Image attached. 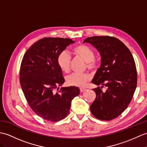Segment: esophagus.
I'll return each mask as SVG.
<instances>
[{"instance_id":"obj_1","label":"esophagus","mask_w":147,"mask_h":147,"mask_svg":"<svg viewBox=\"0 0 147 147\" xmlns=\"http://www.w3.org/2000/svg\"><path fill=\"white\" fill-rule=\"evenodd\" d=\"M80 90L81 93H83V91H84L85 90H86V89H85V88H80Z\"/></svg>"}]
</instances>
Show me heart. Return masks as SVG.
<instances>
[{"instance_id":"1","label":"heart","mask_w":147,"mask_h":147,"mask_svg":"<svg viewBox=\"0 0 147 147\" xmlns=\"http://www.w3.org/2000/svg\"><path fill=\"white\" fill-rule=\"evenodd\" d=\"M74 55L80 58L85 63V68L93 71L99 67L98 61L94 59L95 53L91 47L84 44H78L72 48ZM57 63L61 70L64 73H68L70 69L71 56L67 51H63L60 53L57 58ZM90 74L87 73H74L67 76L66 78V83L69 86L81 87L90 81Z\"/></svg>"}]
</instances>
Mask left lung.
Wrapping results in <instances>:
<instances>
[{
	"label": "left lung",
	"instance_id": "8db88e82",
	"mask_svg": "<svg viewBox=\"0 0 147 147\" xmlns=\"http://www.w3.org/2000/svg\"><path fill=\"white\" fill-rule=\"evenodd\" d=\"M92 44L100 53L101 62L92 83L103 86L94 88L96 98L90 106L91 113L101 120L110 121L128 107L137 84V72L130 51L115 37L93 36L84 43ZM106 86V91L101 89Z\"/></svg>",
	"mask_w": 147,
	"mask_h": 147
}]
</instances>
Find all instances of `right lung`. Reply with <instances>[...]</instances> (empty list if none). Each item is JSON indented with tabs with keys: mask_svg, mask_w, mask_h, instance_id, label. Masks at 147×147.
I'll list each match as a JSON object with an SVG mask.
<instances>
[{
	"mask_svg": "<svg viewBox=\"0 0 147 147\" xmlns=\"http://www.w3.org/2000/svg\"><path fill=\"white\" fill-rule=\"evenodd\" d=\"M73 42L68 38L44 37L30 46L22 58L20 86L30 108L44 120L56 122L66 118L71 101L80 94L79 88L74 86L54 91L64 82L57 56Z\"/></svg>",
	"mask_w": 147,
	"mask_h": 147,
	"instance_id": "1",
	"label": "right lung"
}]
</instances>
